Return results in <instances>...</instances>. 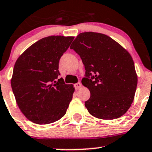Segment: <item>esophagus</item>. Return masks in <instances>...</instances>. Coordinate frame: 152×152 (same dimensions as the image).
<instances>
[{"label": "esophagus", "instance_id": "esophagus-1", "mask_svg": "<svg viewBox=\"0 0 152 152\" xmlns=\"http://www.w3.org/2000/svg\"><path fill=\"white\" fill-rule=\"evenodd\" d=\"M81 86H82V85H81L80 83H75V84L74 85V87L76 90H78V89L80 88Z\"/></svg>", "mask_w": 152, "mask_h": 152}]
</instances>
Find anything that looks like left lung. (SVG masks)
Returning <instances> with one entry per match:
<instances>
[{
	"label": "left lung",
	"instance_id": "8db88e82",
	"mask_svg": "<svg viewBox=\"0 0 152 152\" xmlns=\"http://www.w3.org/2000/svg\"><path fill=\"white\" fill-rule=\"evenodd\" d=\"M70 48L85 66L82 84L91 92L85 102L89 113L103 120L123 115L133 103L138 83L130 53L110 37L93 32L80 33Z\"/></svg>",
	"mask_w": 152,
	"mask_h": 152
}]
</instances>
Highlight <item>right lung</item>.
Returning a JSON list of instances; mask_svg holds the SVG:
<instances>
[{
  "label": "right lung",
  "mask_w": 152,
  "mask_h": 152,
  "mask_svg": "<svg viewBox=\"0 0 152 152\" xmlns=\"http://www.w3.org/2000/svg\"><path fill=\"white\" fill-rule=\"evenodd\" d=\"M74 37L48 36L32 44L17 58L11 84L17 105L32 122L46 125L61 119L75 88L58 79L59 59Z\"/></svg>",
  "instance_id": "right-lung-1"
}]
</instances>
